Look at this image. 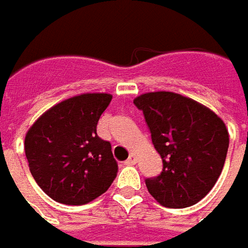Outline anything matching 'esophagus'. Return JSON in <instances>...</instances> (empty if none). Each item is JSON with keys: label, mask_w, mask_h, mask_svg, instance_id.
I'll list each match as a JSON object with an SVG mask.
<instances>
[{"label": "esophagus", "mask_w": 248, "mask_h": 248, "mask_svg": "<svg viewBox=\"0 0 248 248\" xmlns=\"http://www.w3.org/2000/svg\"><path fill=\"white\" fill-rule=\"evenodd\" d=\"M135 162H136V155L131 153V154H129V157H128V159L125 161V164H127V165H134Z\"/></svg>", "instance_id": "obj_1"}]
</instances>
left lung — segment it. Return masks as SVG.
Returning <instances> with one entry per match:
<instances>
[{"label": "left lung", "instance_id": "obj_1", "mask_svg": "<svg viewBox=\"0 0 248 248\" xmlns=\"http://www.w3.org/2000/svg\"><path fill=\"white\" fill-rule=\"evenodd\" d=\"M150 128L162 158V172L146 179L159 205L183 209L195 205L220 177L229 146L225 123L213 110L170 91L146 93L134 99Z\"/></svg>", "mask_w": 248, "mask_h": 248}]
</instances>
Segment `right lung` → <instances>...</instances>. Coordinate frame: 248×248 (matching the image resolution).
Masks as SVG:
<instances>
[{
    "label": "right lung",
    "mask_w": 248,
    "mask_h": 248,
    "mask_svg": "<svg viewBox=\"0 0 248 248\" xmlns=\"http://www.w3.org/2000/svg\"><path fill=\"white\" fill-rule=\"evenodd\" d=\"M112 94L86 93L61 101L26 134L30 172L45 194L64 205H86L102 195L117 176L112 146L97 135Z\"/></svg>",
    "instance_id": "right-lung-1"
}]
</instances>
